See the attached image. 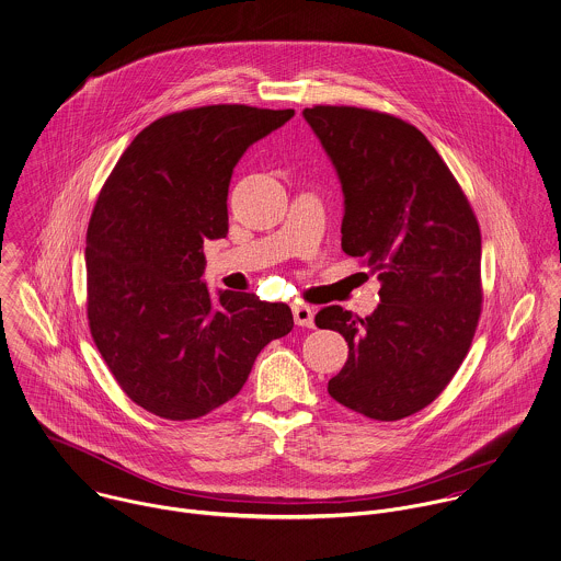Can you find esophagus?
<instances>
[{"mask_svg":"<svg viewBox=\"0 0 561 561\" xmlns=\"http://www.w3.org/2000/svg\"><path fill=\"white\" fill-rule=\"evenodd\" d=\"M293 316H295V322L299 327H313V310H311L310 306L295 304L293 306Z\"/></svg>","mask_w":561,"mask_h":561,"instance_id":"1","label":"esophagus"}]
</instances>
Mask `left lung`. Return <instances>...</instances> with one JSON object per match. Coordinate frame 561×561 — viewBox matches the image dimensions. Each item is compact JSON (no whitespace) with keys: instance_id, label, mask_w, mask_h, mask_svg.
Listing matches in <instances>:
<instances>
[{"instance_id":"8db88e82","label":"left lung","mask_w":561,"mask_h":561,"mask_svg":"<svg viewBox=\"0 0 561 561\" xmlns=\"http://www.w3.org/2000/svg\"><path fill=\"white\" fill-rule=\"evenodd\" d=\"M304 118L342 185V250L380 279L370 316L340 306L316 313V327L348 342L327 389L346 409L396 422L428 407L469 353L482 306L480 226L415 126L331 105L308 107Z\"/></svg>"}]
</instances>
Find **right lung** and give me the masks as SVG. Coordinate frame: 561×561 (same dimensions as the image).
<instances>
[{
	"mask_svg": "<svg viewBox=\"0 0 561 561\" xmlns=\"http://www.w3.org/2000/svg\"><path fill=\"white\" fill-rule=\"evenodd\" d=\"M295 110L208 105L163 116L123 152L85 237L88 320L126 396L174 422L234 398L257 353L293 329L286 304L202 279L204 243L228 234L230 179Z\"/></svg>",
	"mask_w": 561,
	"mask_h": 561,
	"instance_id": "obj_1",
	"label": "right lung"
}]
</instances>
